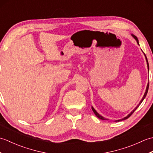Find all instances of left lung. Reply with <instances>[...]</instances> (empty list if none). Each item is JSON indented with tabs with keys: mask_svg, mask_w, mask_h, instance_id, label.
I'll list each match as a JSON object with an SVG mask.
<instances>
[{
	"mask_svg": "<svg viewBox=\"0 0 153 153\" xmlns=\"http://www.w3.org/2000/svg\"><path fill=\"white\" fill-rule=\"evenodd\" d=\"M131 36L134 37L135 39L136 40V41H137V44L139 45V41H138V39H137V37H136V36H135L134 35H133V34H131ZM143 54H144V55H145V59H146V61H147V68H148V71H149V63H148V60H147V56H146V55H145V54L143 53ZM149 83H148V84H147V88H146V91H145V94H144V95H143V98H142V99L141 100V101L139 102V105L135 107V108L132 110V111L127 116H126V117H124V118H122V119H120V120H115V122H120V121H122V120H126L127 118H128L129 116H130L134 112V111L135 110L137 109L138 107H139V106L141 105V102H143V100H144V99L145 98V97H146V95H147V92H148V90H149ZM91 108H92V110H93V112L95 113V114L97 116V118H99V119H100V120H108V119H106V118H104L103 116H102L101 115H100L97 112V111H96V110L93 108V106H91Z\"/></svg>",
	"mask_w": 153,
	"mask_h": 153,
	"instance_id": "left-lung-1",
	"label": "left lung"
}]
</instances>
